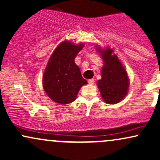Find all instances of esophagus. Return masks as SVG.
Here are the masks:
<instances>
[{"mask_svg":"<svg viewBox=\"0 0 160 160\" xmlns=\"http://www.w3.org/2000/svg\"><path fill=\"white\" fill-rule=\"evenodd\" d=\"M88 82H89L90 85H93V84H94V82H95V80H93V79H89V80H88Z\"/></svg>","mask_w":160,"mask_h":160,"instance_id":"34e87169","label":"esophagus"}]
</instances>
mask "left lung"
Segmentation results:
<instances>
[{
  "instance_id": "8db88e82",
  "label": "left lung",
  "mask_w": 160,
  "mask_h": 160,
  "mask_svg": "<svg viewBox=\"0 0 160 160\" xmlns=\"http://www.w3.org/2000/svg\"><path fill=\"white\" fill-rule=\"evenodd\" d=\"M98 51L104 60L102 79L97 82L101 95L107 104L118 103L128 92L127 73L117 55H112L113 50L108 48L104 50L98 49Z\"/></svg>"
}]
</instances>
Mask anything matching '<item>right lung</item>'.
<instances>
[{
    "label": "right lung",
    "instance_id": "right-lung-1",
    "mask_svg": "<svg viewBox=\"0 0 160 160\" xmlns=\"http://www.w3.org/2000/svg\"><path fill=\"white\" fill-rule=\"evenodd\" d=\"M83 44H72L65 41L60 43L51 56L43 78L47 95L55 102L66 104L73 102L82 86L87 81L82 77L74 59Z\"/></svg>",
    "mask_w": 160,
    "mask_h": 160
}]
</instances>
